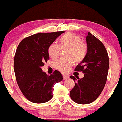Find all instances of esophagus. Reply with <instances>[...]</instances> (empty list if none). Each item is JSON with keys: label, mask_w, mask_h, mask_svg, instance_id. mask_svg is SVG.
Returning <instances> with one entry per match:
<instances>
[{"label": "esophagus", "mask_w": 122, "mask_h": 122, "mask_svg": "<svg viewBox=\"0 0 122 122\" xmlns=\"http://www.w3.org/2000/svg\"><path fill=\"white\" fill-rule=\"evenodd\" d=\"M63 80H65L69 78V76L67 75H63Z\"/></svg>", "instance_id": "34e87169"}]
</instances>
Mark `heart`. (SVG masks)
Returning <instances> with one entry per match:
<instances>
[{
  "label": "heart",
  "mask_w": 122,
  "mask_h": 122,
  "mask_svg": "<svg viewBox=\"0 0 122 122\" xmlns=\"http://www.w3.org/2000/svg\"><path fill=\"white\" fill-rule=\"evenodd\" d=\"M61 50H67L65 56L67 58L61 59L55 63V67L59 71L66 72L75 63L83 61L86 57L88 48L86 44L81 41L79 36L69 32L61 37L59 40L58 46L52 43L48 48V54L52 59L58 58Z\"/></svg>",
  "instance_id": "1"
}]
</instances>
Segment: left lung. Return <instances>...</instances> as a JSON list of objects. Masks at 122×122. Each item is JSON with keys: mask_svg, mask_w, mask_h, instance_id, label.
Wrapping results in <instances>:
<instances>
[{"mask_svg": "<svg viewBox=\"0 0 122 122\" xmlns=\"http://www.w3.org/2000/svg\"><path fill=\"white\" fill-rule=\"evenodd\" d=\"M87 54L75 71L82 72L84 77L76 79L70 76L75 83L70 91V97L76 103L87 104L95 101L101 95L107 81L109 58L104 44L90 32L86 37Z\"/></svg>", "mask_w": 122, "mask_h": 122, "instance_id": "8db88e82", "label": "left lung"}]
</instances>
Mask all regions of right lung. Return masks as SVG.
<instances>
[{
    "label": "right lung",
    "instance_id": "add662e5",
    "mask_svg": "<svg viewBox=\"0 0 122 122\" xmlns=\"http://www.w3.org/2000/svg\"><path fill=\"white\" fill-rule=\"evenodd\" d=\"M64 31L38 33L20 41L14 57V72L20 90L28 101L43 103L52 98L54 86L62 81L57 70L51 75L41 67L49 59L48 48Z\"/></svg>",
    "mask_w": 122,
    "mask_h": 122
}]
</instances>
